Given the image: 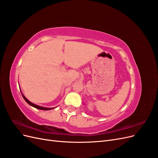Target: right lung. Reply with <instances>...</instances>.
<instances>
[{
  "mask_svg": "<svg viewBox=\"0 0 158 158\" xmlns=\"http://www.w3.org/2000/svg\"><path fill=\"white\" fill-rule=\"evenodd\" d=\"M22 93V92H21ZM22 97H23V98L25 99V101L29 104V105H30L31 106H32V107H35V108H36V109H41V110H51V109H55V108H47V107H41V106H37V105H35V104H34V103H31V102H30L29 100H28L24 95H23V94L22 93Z\"/></svg>",
  "mask_w": 158,
  "mask_h": 158,
  "instance_id": "obj_1",
  "label": "right lung"
}]
</instances>
